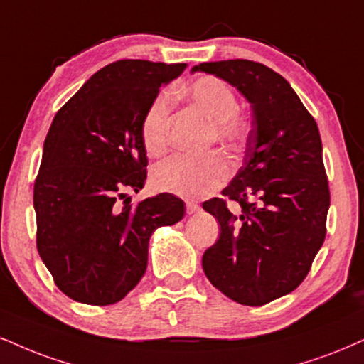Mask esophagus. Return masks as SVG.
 <instances>
[{
    "label": "esophagus",
    "mask_w": 364,
    "mask_h": 364,
    "mask_svg": "<svg viewBox=\"0 0 364 364\" xmlns=\"http://www.w3.org/2000/svg\"><path fill=\"white\" fill-rule=\"evenodd\" d=\"M199 209H200V205L196 204V203H192V200H187V203H186L187 214H194V213H197V210H199Z\"/></svg>",
    "instance_id": "obj_1"
}]
</instances>
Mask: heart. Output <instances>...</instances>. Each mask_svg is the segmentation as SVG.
<instances>
[{
  "label": "heart",
  "instance_id": "heart-1",
  "mask_svg": "<svg viewBox=\"0 0 364 364\" xmlns=\"http://www.w3.org/2000/svg\"><path fill=\"white\" fill-rule=\"evenodd\" d=\"M178 96L194 106L210 121V140L216 138L228 150H237L248 141L251 121L237 111L240 102L230 84L214 75L192 80ZM172 128V100L167 94L156 96L141 121V140L150 155L167 150ZM230 177L226 160L216 151L204 155L177 154L160 161L151 173V182L159 191L170 192L183 199L209 196Z\"/></svg>",
  "mask_w": 364,
  "mask_h": 364
}]
</instances>
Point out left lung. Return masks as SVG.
<instances>
[{"instance_id":"left-lung-1","label":"left lung","mask_w":364,"mask_h":364,"mask_svg":"<svg viewBox=\"0 0 364 364\" xmlns=\"http://www.w3.org/2000/svg\"><path fill=\"white\" fill-rule=\"evenodd\" d=\"M192 70L228 80L253 107L243 167L223 197L203 204L221 224L204 273L235 302L264 306L302 284L326 240L331 194L319 128L290 84L259 62H204ZM228 200L240 204V215Z\"/></svg>"}]
</instances>
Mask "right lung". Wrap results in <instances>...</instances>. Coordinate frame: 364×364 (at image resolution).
I'll return each instance as SVG.
<instances>
[{
    "label": "right lung",
    "mask_w": 364,
    "mask_h": 364,
    "mask_svg": "<svg viewBox=\"0 0 364 364\" xmlns=\"http://www.w3.org/2000/svg\"><path fill=\"white\" fill-rule=\"evenodd\" d=\"M186 64L150 60L102 67L58 109L33 186L37 250L55 285L87 306L127 297L148 262L159 226L178 223L183 203L170 194L132 204L143 189L141 121L161 84Z\"/></svg>",
    "instance_id": "add662e5"
}]
</instances>
